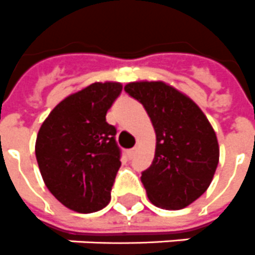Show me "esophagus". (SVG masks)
<instances>
[{
	"mask_svg": "<svg viewBox=\"0 0 255 255\" xmlns=\"http://www.w3.org/2000/svg\"><path fill=\"white\" fill-rule=\"evenodd\" d=\"M137 154V147H133L130 148V150H128V155H129V158L131 159V158H134V155Z\"/></svg>",
	"mask_w": 255,
	"mask_h": 255,
	"instance_id": "esophagus-1",
	"label": "esophagus"
}]
</instances>
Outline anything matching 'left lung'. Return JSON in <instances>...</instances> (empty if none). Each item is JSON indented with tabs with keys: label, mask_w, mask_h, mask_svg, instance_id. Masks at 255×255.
<instances>
[{
	"label": "left lung",
	"mask_w": 255,
	"mask_h": 255,
	"mask_svg": "<svg viewBox=\"0 0 255 255\" xmlns=\"http://www.w3.org/2000/svg\"><path fill=\"white\" fill-rule=\"evenodd\" d=\"M125 91L143 105L155 130V155L140 176L147 197L163 209L188 207L208 189L219 164V142L208 118L163 81H134Z\"/></svg>",
	"instance_id": "left-lung-1"
}]
</instances>
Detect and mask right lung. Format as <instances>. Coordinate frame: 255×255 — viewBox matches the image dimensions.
Listing matches in <instances>:
<instances>
[{"label": "right lung", "mask_w": 255, "mask_h": 255, "mask_svg": "<svg viewBox=\"0 0 255 255\" xmlns=\"http://www.w3.org/2000/svg\"><path fill=\"white\" fill-rule=\"evenodd\" d=\"M121 91V83H93L60 101L38 131L44 184L71 211L92 213L111 201L121 151L105 116Z\"/></svg>", "instance_id": "add662e5"}]
</instances>
